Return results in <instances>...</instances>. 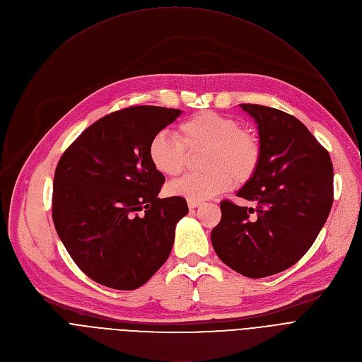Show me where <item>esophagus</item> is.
Returning a JSON list of instances; mask_svg holds the SVG:
<instances>
[{"label": "esophagus", "instance_id": "1", "mask_svg": "<svg viewBox=\"0 0 362 362\" xmlns=\"http://www.w3.org/2000/svg\"><path fill=\"white\" fill-rule=\"evenodd\" d=\"M200 204H202V202H196V200H187V206H189V209H196V208H199Z\"/></svg>", "mask_w": 362, "mask_h": 362}]
</instances>
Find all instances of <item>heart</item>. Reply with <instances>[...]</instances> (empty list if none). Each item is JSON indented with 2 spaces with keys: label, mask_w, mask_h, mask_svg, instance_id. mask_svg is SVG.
I'll list each match as a JSON object with an SVG mask.
<instances>
[{
  "label": "heart",
  "mask_w": 362,
  "mask_h": 362,
  "mask_svg": "<svg viewBox=\"0 0 362 362\" xmlns=\"http://www.w3.org/2000/svg\"><path fill=\"white\" fill-rule=\"evenodd\" d=\"M176 137L158 133L148 143L151 166L168 177L179 176L187 163V151L206 150L200 175H187L169 185L172 196L202 202L247 182L261 163V144L230 117L202 112L179 124Z\"/></svg>",
  "instance_id": "b5f03b06"
}]
</instances>
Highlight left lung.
<instances>
[{"label": "left lung", "mask_w": 362, "mask_h": 362, "mask_svg": "<svg viewBox=\"0 0 362 362\" xmlns=\"http://www.w3.org/2000/svg\"><path fill=\"white\" fill-rule=\"evenodd\" d=\"M256 123L261 163L236 196L255 208L222 200L211 233L219 259L247 278L292 265L313 246L334 200L329 153L296 117L259 105H239Z\"/></svg>", "instance_id": "obj_1"}]
</instances>
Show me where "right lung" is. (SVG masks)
I'll return each instance as SVG.
<instances>
[{
  "label": "right lung",
  "instance_id": "right-lung-1",
  "mask_svg": "<svg viewBox=\"0 0 362 362\" xmlns=\"http://www.w3.org/2000/svg\"><path fill=\"white\" fill-rule=\"evenodd\" d=\"M182 110L134 106L86 129L62 156L53 186V221L76 265L120 291L144 285L168 261L180 196L160 199L165 176L148 159V143Z\"/></svg>",
  "mask_w": 362,
  "mask_h": 362
}]
</instances>
